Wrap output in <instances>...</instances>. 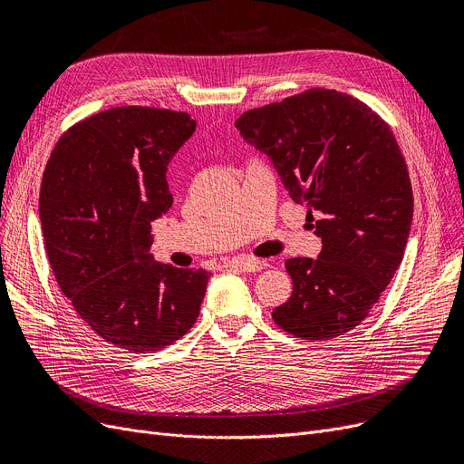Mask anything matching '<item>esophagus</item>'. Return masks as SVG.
<instances>
[{
  "instance_id": "obj_1",
  "label": "esophagus",
  "mask_w": 464,
  "mask_h": 464,
  "mask_svg": "<svg viewBox=\"0 0 464 464\" xmlns=\"http://www.w3.org/2000/svg\"><path fill=\"white\" fill-rule=\"evenodd\" d=\"M226 266H235L238 271H245V273H257L263 271L269 266V263L263 261V259H254V257H237L226 263Z\"/></svg>"
}]
</instances>
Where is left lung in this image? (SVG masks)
<instances>
[{
  "label": "left lung",
  "mask_w": 464,
  "mask_h": 464,
  "mask_svg": "<svg viewBox=\"0 0 464 464\" xmlns=\"http://www.w3.org/2000/svg\"><path fill=\"white\" fill-rule=\"evenodd\" d=\"M235 126L271 158L291 199L322 214L320 257L285 261L294 294L273 310L275 324L312 343L352 331L392 282L410 235L413 195L393 131L327 88L246 111Z\"/></svg>",
  "instance_id": "8db88e82"
}]
</instances>
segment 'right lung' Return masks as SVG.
Instances as JSON below:
<instances>
[{
    "mask_svg": "<svg viewBox=\"0 0 464 464\" xmlns=\"http://www.w3.org/2000/svg\"><path fill=\"white\" fill-rule=\"evenodd\" d=\"M193 131L188 112L114 107L71 126L43 173L39 218L56 282L92 331L131 353L182 338L210 278L150 254V222L173 205L167 165Z\"/></svg>",
    "mask_w": 464,
    "mask_h": 464,
    "instance_id": "right-lung-1",
    "label": "right lung"
}]
</instances>
